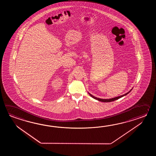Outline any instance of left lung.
I'll return each mask as SVG.
<instances>
[{
	"mask_svg": "<svg viewBox=\"0 0 156 156\" xmlns=\"http://www.w3.org/2000/svg\"><path fill=\"white\" fill-rule=\"evenodd\" d=\"M131 90H130V91H129L128 93H126V94H124V95H123L118 96V97H116V98H112V99H99V98H96V97H95V96H93V95H92L91 94H90V93H89V94L91 96L92 98H93L94 99L98 100H99V101H102V102H105V103H107V102H112V101H114V100H118V99H119V98H122V97H123V96L126 95H127L128 94H129V93L131 91Z\"/></svg>",
	"mask_w": 156,
	"mask_h": 156,
	"instance_id": "8db88e82",
	"label": "left lung"
}]
</instances>
